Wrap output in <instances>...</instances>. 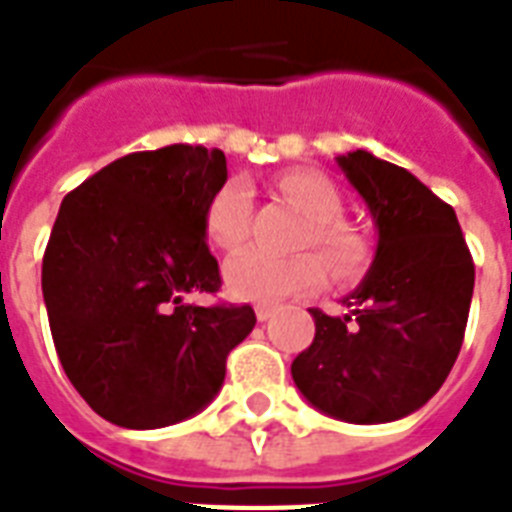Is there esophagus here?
<instances>
[{
  "label": "esophagus",
  "mask_w": 512,
  "mask_h": 512,
  "mask_svg": "<svg viewBox=\"0 0 512 512\" xmlns=\"http://www.w3.org/2000/svg\"><path fill=\"white\" fill-rule=\"evenodd\" d=\"M273 311H276V308H273V305H268V303H260V305H255V316H257V321H268L273 316Z\"/></svg>",
  "instance_id": "esophagus-1"
}]
</instances>
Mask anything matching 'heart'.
<instances>
[{
    "instance_id": "heart-1",
    "label": "heart",
    "mask_w": 512,
    "mask_h": 512,
    "mask_svg": "<svg viewBox=\"0 0 512 512\" xmlns=\"http://www.w3.org/2000/svg\"><path fill=\"white\" fill-rule=\"evenodd\" d=\"M276 191L308 220L300 247H316L332 276L340 281L358 279L369 265V241L356 225L340 220V191L327 177L311 170H289L276 177ZM252 220V193L241 180H225L204 207V233L209 244L236 252L247 241ZM327 271L316 255L271 257L255 249L225 263L223 281L228 295L252 303H273L289 295L311 292Z\"/></svg>"
}]
</instances>
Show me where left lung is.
<instances>
[{
	"label": "left lung",
	"mask_w": 512,
	"mask_h": 512,
	"mask_svg": "<svg viewBox=\"0 0 512 512\" xmlns=\"http://www.w3.org/2000/svg\"><path fill=\"white\" fill-rule=\"evenodd\" d=\"M337 164L372 212L377 252L345 316L311 308L316 337L292 361V380L319 412L377 425L417 412L449 377L476 265L454 209L412 172L369 151Z\"/></svg>",
	"instance_id": "left-lung-1"
}]
</instances>
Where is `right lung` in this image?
<instances>
[{
    "instance_id": "1",
    "label": "right lung",
    "mask_w": 512,
    "mask_h": 512,
    "mask_svg": "<svg viewBox=\"0 0 512 512\" xmlns=\"http://www.w3.org/2000/svg\"><path fill=\"white\" fill-rule=\"evenodd\" d=\"M225 180L220 148L175 143L116 159L60 204L42 260L52 342L79 396L119 428L201 412L255 327L249 305L185 303L223 284L204 207Z\"/></svg>"
}]
</instances>
